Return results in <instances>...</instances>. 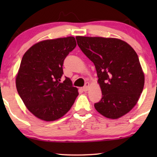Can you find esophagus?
<instances>
[{
  "mask_svg": "<svg viewBox=\"0 0 157 157\" xmlns=\"http://www.w3.org/2000/svg\"><path fill=\"white\" fill-rule=\"evenodd\" d=\"M89 82H86V83L85 84L84 86L83 87V91H84V92L87 91H88V90H89Z\"/></svg>",
  "mask_w": 157,
  "mask_h": 157,
  "instance_id": "34e87169",
  "label": "esophagus"
}]
</instances>
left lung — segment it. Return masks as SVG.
<instances>
[{
	"label": "left lung",
	"mask_w": 157,
	"mask_h": 157,
	"mask_svg": "<svg viewBox=\"0 0 157 157\" xmlns=\"http://www.w3.org/2000/svg\"><path fill=\"white\" fill-rule=\"evenodd\" d=\"M78 46L94 63L102 98L94 107L106 118L116 119L136 105L145 77L135 50L115 38L75 37Z\"/></svg>",
	"instance_id": "obj_1"
}]
</instances>
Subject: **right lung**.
Returning a JSON list of instances; mask_svg holds the SVG:
<instances>
[{"mask_svg":"<svg viewBox=\"0 0 157 157\" xmlns=\"http://www.w3.org/2000/svg\"><path fill=\"white\" fill-rule=\"evenodd\" d=\"M73 36L39 42L23 55L16 78L18 94L30 112L45 121H54L70 110L78 89L63 74V64L76 47Z\"/></svg>","mask_w":157,"mask_h":157,"instance_id":"1","label":"right lung"}]
</instances>
